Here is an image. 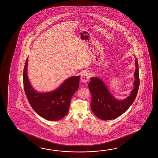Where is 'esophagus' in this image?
<instances>
[{
    "mask_svg": "<svg viewBox=\"0 0 158 158\" xmlns=\"http://www.w3.org/2000/svg\"><path fill=\"white\" fill-rule=\"evenodd\" d=\"M90 77V73L88 71H84L81 76V81L83 82H86Z\"/></svg>",
    "mask_w": 158,
    "mask_h": 158,
    "instance_id": "1",
    "label": "esophagus"
}]
</instances>
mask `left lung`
<instances>
[{"mask_svg": "<svg viewBox=\"0 0 158 158\" xmlns=\"http://www.w3.org/2000/svg\"><path fill=\"white\" fill-rule=\"evenodd\" d=\"M135 64L134 88L130 95L123 100L116 99L101 78H91V81L88 84L91 94V108L94 114L99 118L103 120H110L118 118L123 114L133 103L139 86L138 63L136 57Z\"/></svg>", "mask_w": 158, "mask_h": 158, "instance_id": "obj_1", "label": "left lung"}]
</instances>
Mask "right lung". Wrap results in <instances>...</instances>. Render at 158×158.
Returning <instances> with one entry per match:
<instances>
[{
  "label": "right lung",
  "instance_id": "add662e5",
  "mask_svg": "<svg viewBox=\"0 0 158 158\" xmlns=\"http://www.w3.org/2000/svg\"><path fill=\"white\" fill-rule=\"evenodd\" d=\"M28 57L23 72V83L27 99L34 111L42 118L50 121H57L67 114L71 99L78 89L80 76L68 78L55 90L38 93L30 83L27 74Z\"/></svg>",
  "mask_w": 158,
  "mask_h": 158
}]
</instances>
